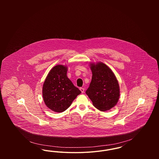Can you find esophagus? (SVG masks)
<instances>
[{"mask_svg": "<svg viewBox=\"0 0 159 159\" xmlns=\"http://www.w3.org/2000/svg\"><path fill=\"white\" fill-rule=\"evenodd\" d=\"M80 91L82 92V93H84V89L83 88H80Z\"/></svg>", "mask_w": 159, "mask_h": 159, "instance_id": "obj_1", "label": "esophagus"}]
</instances>
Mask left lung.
I'll use <instances>...</instances> for the list:
<instances>
[{"instance_id":"1","label":"left lung","mask_w":159,"mask_h":159,"mask_svg":"<svg viewBox=\"0 0 159 159\" xmlns=\"http://www.w3.org/2000/svg\"><path fill=\"white\" fill-rule=\"evenodd\" d=\"M92 77L86 93L95 107L101 111L116 106L120 97L118 81L112 70L105 64H91Z\"/></svg>"}]
</instances>
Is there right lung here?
<instances>
[{
    "label": "right lung",
    "mask_w": 159,
    "mask_h": 159,
    "mask_svg": "<svg viewBox=\"0 0 159 159\" xmlns=\"http://www.w3.org/2000/svg\"><path fill=\"white\" fill-rule=\"evenodd\" d=\"M67 67L57 65L49 72L43 83V101L49 109L61 113L66 110L81 93L67 76Z\"/></svg>",
    "instance_id": "add662e5"
}]
</instances>
